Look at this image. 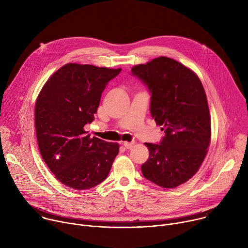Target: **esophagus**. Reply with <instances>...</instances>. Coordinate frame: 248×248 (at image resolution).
Instances as JSON below:
<instances>
[{
  "mask_svg": "<svg viewBox=\"0 0 248 248\" xmlns=\"http://www.w3.org/2000/svg\"><path fill=\"white\" fill-rule=\"evenodd\" d=\"M135 142L134 141H132V142H127V141H125V142L124 143V146L126 148V149H131L133 146H134Z\"/></svg>",
  "mask_w": 248,
  "mask_h": 248,
  "instance_id": "1",
  "label": "esophagus"
}]
</instances>
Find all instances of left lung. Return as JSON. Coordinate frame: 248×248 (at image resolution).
<instances>
[{
    "mask_svg": "<svg viewBox=\"0 0 248 248\" xmlns=\"http://www.w3.org/2000/svg\"><path fill=\"white\" fill-rule=\"evenodd\" d=\"M151 92L150 112L165 136L160 144L145 143L144 178L163 188L179 186L198 171L211 142V118L203 85L189 67L158 57L131 68Z\"/></svg>",
    "mask_w": 248,
    "mask_h": 248,
    "instance_id": "1",
    "label": "left lung"
}]
</instances>
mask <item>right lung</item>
Segmentation results:
<instances>
[{"label": "right lung", "instance_id": "add662e5", "mask_svg": "<svg viewBox=\"0 0 248 248\" xmlns=\"http://www.w3.org/2000/svg\"><path fill=\"white\" fill-rule=\"evenodd\" d=\"M122 68L70 62L54 73L35 103V129L40 154L55 178L85 190L107 178L120 145L86 134L103 90Z\"/></svg>", "mask_w": 248, "mask_h": 248}]
</instances>
